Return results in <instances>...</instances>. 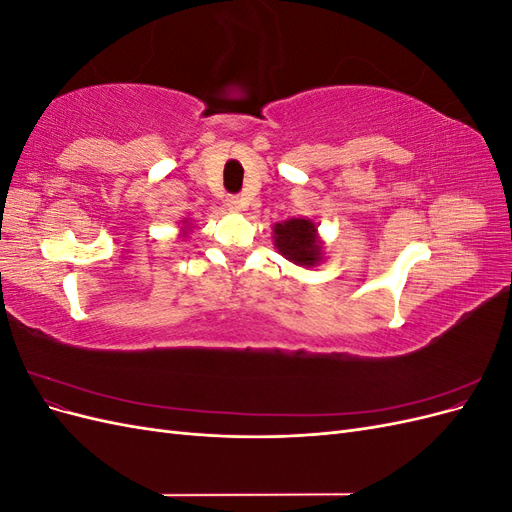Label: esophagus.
<instances>
[{
    "label": "esophagus",
    "mask_w": 512,
    "mask_h": 512,
    "mask_svg": "<svg viewBox=\"0 0 512 512\" xmlns=\"http://www.w3.org/2000/svg\"><path fill=\"white\" fill-rule=\"evenodd\" d=\"M226 207H228L230 211L239 213V211H245V207H247V200H245V198H241V196H228V198H226Z\"/></svg>",
    "instance_id": "obj_1"
}]
</instances>
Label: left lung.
Returning <instances> with one entry per match:
<instances>
[{
  "mask_svg": "<svg viewBox=\"0 0 512 512\" xmlns=\"http://www.w3.org/2000/svg\"><path fill=\"white\" fill-rule=\"evenodd\" d=\"M277 252L299 267H316L322 260V241L312 220L292 218L273 226Z\"/></svg>",
  "mask_w": 512,
  "mask_h": 512,
  "instance_id": "8db88e82",
  "label": "left lung"
}]
</instances>
